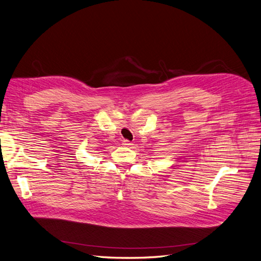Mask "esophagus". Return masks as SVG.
I'll use <instances>...</instances> for the list:
<instances>
[{"instance_id": "34e87169", "label": "esophagus", "mask_w": 261, "mask_h": 261, "mask_svg": "<svg viewBox=\"0 0 261 261\" xmlns=\"http://www.w3.org/2000/svg\"><path fill=\"white\" fill-rule=\"evenodd\" d=\"M123 145L124 146H126V147H128V146H130V145H133L129 140H127V139H124L123 140Z\"/></svg>"}]
</instances>
